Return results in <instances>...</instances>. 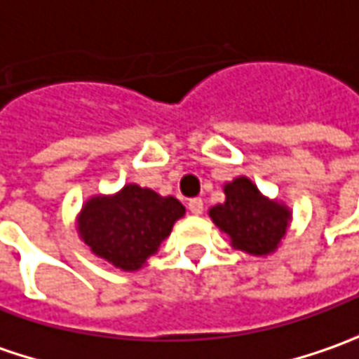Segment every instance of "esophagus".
I'll use <instances>...</instances> for the list:
<instances>
[{
    "instance_id": "34e87169",
    "label": "esophagus",
    "mask_w": 359,
    "mask_h": 359,
    "mask_svg": "<svg viewBox=\"0 0 359 359\" xmlns=\"http://www.w3.org/2000/svg\"><path fill=\"white\" fill-rule=\"evenodd\" d=\"M187 210H189L194 215H200L201 212H203V201H201L200 198L189 200V203H187Z\"/></svg>"
}]
</instances>
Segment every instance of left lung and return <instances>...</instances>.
<instances>
[{"mask_svg": "<svg viewBox=\"0 0 359 359\" xmlns=\"http://www.w3.org/2000/svg\"><path fill=\"white\" fill-rule=\"evenodd\" d=\"M224 191L226 201L214 205L210 217L228 233L231 248L252 255L273 254L292 219L287 205L266 198L243 175L226 184Z\"/></svg>", "mask_w": 359, "mask_h": 359, "instance_id": "left-lung-1", "label": "left lung"}]
</instances>
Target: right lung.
I'll list each match as a JSON object with an SVG mask.
<instances>
[{"mask_svg":"<svg viewBox=\"0 0 359 359\" xmlns=\"http://www.w3.org/2000/svg\"><path fill=\"white\" fill-rule=\"evenodd\" d=\"M184 214L186 208L172 196L161 198L149 187L128 184L114 196L86 201L77 215V231L97 257L135 271L158 252Z\"/></svg>","mask_w":359,"mask_h":359,"instance_id":"add662e5","label":"right lung"}]
</instances>
